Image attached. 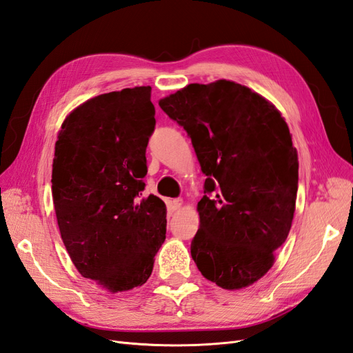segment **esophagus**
Here are the masks:
<instances>
[{
  "label": "esophagus",
  "instance_id": "obj_1",
  "mask_svg": "<svg viewBox=\"0 0 353 353\" xmlns=\"http://www.w3.org/2000/svg\"><path fill=\"white\" fill-rule=\"evenodd\" d=\"M170 205H172L174 210H176V209H179L181 206H183V199H174L172 201H170Z\"/></svg>",
  "mask_w": 353,
  "mask_h": 353
}]
</instances>
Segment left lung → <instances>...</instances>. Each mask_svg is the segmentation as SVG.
Returning <instances> with one entry per match:
<instances>
[{
  "instance_id": "8db88e82",
  "label": "left lung",
  "mask_w": 353,
  "mask_h": 353,
  "mask_svg": "<svg viewBox=\"0 0 353 353\" xmlns=\"http://www.w3.org/2000/svg\"><path fill=\"white\" fill-rule=\"evenodd\" d=\"M187 131L205 181L191 256L227 290L258 281L274 263L296 208L299 162L281 113L244 85L190 83L159 101Z\"/></svg>"
}]
</instances>
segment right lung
<instances>
[{
    "label": "right lung",
    "instance_id": "add662e5",
    "mask_svg": "<svg viewBox=\"0 0 353 353\" xmlns=\"http://www.w3.org/2000/svg\"><path fill=\"white\" fill-rule=\"evenodd\" d=\"M152 87L97 95L61 125L51 190L73 265L112 293L143 285L166 239V206L141 199L154 131Z\"/></svg>",
    "mask_w": 353,
    "mask_h": 353
}]
</instances>
